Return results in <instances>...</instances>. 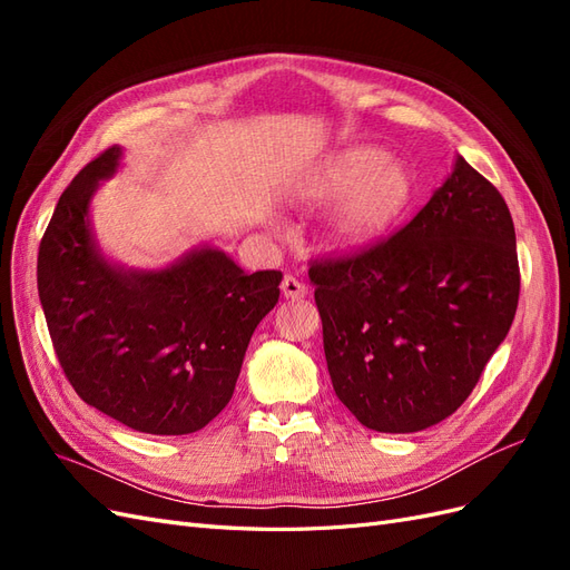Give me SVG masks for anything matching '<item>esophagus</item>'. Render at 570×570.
<instances>
[{"label": "esophagus", "mask_w": 570, "mask_h": 570, "mask_svg": "<svg viewBox=\"0 0 570 570\" xmlns=\"http://www.w3.org/2000/svg\"><path fill=\"white\" fill-rule=\"evenodd\" d=\"M281 292L285 299H304L306 297V285L302 281H297L295 275H285L283 283H281Z\"/></svg>", "instance_id": "obj_1"}]
</instances>
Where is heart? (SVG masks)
Masks as SVG:
<instances>
[{"label":"heart","instance_id":"heart-1","mask_svg":"<svg viewBox=\"0 0 570 570\" xmlns=\"http://www.w3.org/2000/svg\"><path fill=\"white\" fill-rule=\"evenodd\" d=\"M413 183L402 164L385 161L375 147H354L327 159L304 183L302 197L314 206H335L327 235L337 249H364L387 235L406 214Z\"/></svg>","mask_w":570,"mask_h":570}]
</instances>
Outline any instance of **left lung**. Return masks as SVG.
I'll return each instance as SVG.
<instances>
[{
    "label": "left lung",
    "mask_w": 570,
    "mask_h": 570,
    "mask_svg": "<svg viewBox=\"0 0 570 570\" xmlns=\"http://www.w3.org/2000/svg\"><path fill=\"white\" fill-rule=\"evenodd\" d=\"M337 400L377 433H419L469 400L521 292L499 189L456 157L402 230L308 268Z\"/></svg>",
    "instance_id": "obj_1"
}]
</instances>
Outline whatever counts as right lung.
I'll return each instance as SVG.
<instances>
[{"label":"right lung","instance_id":"obj_1","mask_svg":"<svg viewBox=\"0 0 570 570\" xmlns=\"http://www.w3.org/2000/svg\"><path fill=\"white\" fill-rule=\"evenodd\" d=\"M120 147L59 197L38 254V292L59 364L80 400L137 433L187 435L230 402L247 344L281 297V271L245 273L214 247L161 271L99 254L90 199Z\"/></svg>","mask_w":570,"mask_h":570}]
</instances>
